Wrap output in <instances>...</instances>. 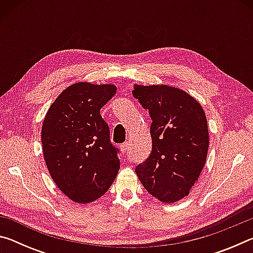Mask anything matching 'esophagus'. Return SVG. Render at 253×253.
Segmentation results:
<instances>
[{
	"mask_svg": "<svg viewBox=\"0 0 253 253\" xmlns=\"http://www.w3.org/2000/svg\"><path fill=\"white\" fill-rule=\"evenodd\" d=\"M127 149H128V143H127V142H126V143H123V144L121 145V151H122L123 153H126Z\"/></svg>",
	"mask_w": 253,
	"mask_h": 253,
	"instance_id": "obj_1",
	"label": "esophagus"
}]
</instances>
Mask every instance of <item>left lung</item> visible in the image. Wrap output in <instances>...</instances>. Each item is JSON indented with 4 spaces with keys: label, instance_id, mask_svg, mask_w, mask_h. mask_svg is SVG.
I'll use <instances>...</instances> for the list:
<instances>
[{
    "label": "left lung",
    "instance_id": "obj_1",
    "mask_svg": "<svg viewBox=\"0 0 253 253\" xmlns=\"http://www.w3.org/2000/svg\"><path fill=\"white\" fill-rule=\"evenodd\" d=\"M132 96L152 118V153L135 172L149 194L163 203L190 194L207 162L205 113L190 93L168 84H134Z\"/></svg>",
    "mask_w": 253,
    "mask_h": 253
}]
</instances>
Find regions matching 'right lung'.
Here are the masks:
<instances>
[{
  "label": "right lung",
  "instance_id": "obj_1",
  "mask_svg": "<svg viewBox=\"0 0 253 253\" xmlns=\"http://www.w3.org/2000/svg\"><path fill=\"white\" fill-rule=\"evenodd\" d=\"M116 91L110 84L76 83L55 98L43 119L45 165L59 190L76 203H91L104 195L121 168L100 115Z\"/></svg>",
  "mask_w": 253,
  "mask_h": 253
}]
</instances>
